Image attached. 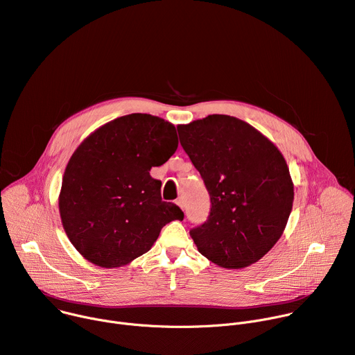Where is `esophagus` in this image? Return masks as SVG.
<instances>
[{
	"mask_svg": "<svg viewBox=\"0 0 355 355\" xmlns=\"http://www.w3.org/2000/svg\"><path fill=\"white\" fill-rule=\"evenodd\" d=\"M175 204L181 208V209H184V200H182V198H178L177 199V202H175Z\"/></svg>",
	"mask_w": 355,
	"mask_h": 355,
	"instance_id": "1",
	"label": "esophagus"
}]
</instances>
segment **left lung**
<instances>
[{"label":"left lung","instance_id":"left-lung-1","mask_svg":"<svg viewBox=\"0 0 355 355\" xmlns=\"http://www.w3.org/2000/svg\"><path fill=\"white\" fill-rule=\"evenodd\" d=\"M211 196L208 220L189 232L202 256L227 270L257 263L282 236L293 182L278 147L229 115L177 126Z\"/></svg>","mask_w":355,"mask_h":355}]
</instances>
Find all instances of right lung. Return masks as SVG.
<instances>
[{
  "mask_svg": "<svg viewBox=\"0 0 355 355\" xmlns=\"http://www.w3.org/2000/svg\"><path fill=\"white\" fill-rule=\"evenodd\" d=\"M177 147L175 126L148 114L116 118L81 141L64 170L59 212L85 260L103 268L126 266L151 248L163 226L184 219L150 177Z\"/></svg>",
  "mask_w": 355,
  "mask_h": 355,
  "instance_id": "add662e5",
  "label": "right lung"
}]
</instances>
